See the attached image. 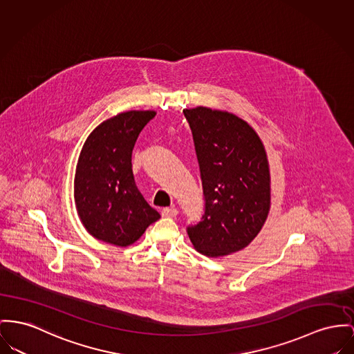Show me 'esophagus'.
I'll return each instance as SVG.
<instances>
[{
  "instance_id": "esophagus-1",
  "label": "esophagus",
  "mask_w": 354,
  "mask_h": 354,
  "mask_svg": "<svg viewBox=\"0 0 354 354\" xmlns=\"http://www.w3.org/2000/svg\"><path fill=\"white\" fill-rule=\"evenodd\" d=\"M177 213H178V211H177L174 207L162 209V216H164V217H176Z\"/></svg>"
}]
</instances>
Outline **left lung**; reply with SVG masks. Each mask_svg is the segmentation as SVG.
I'll use <instances>...</instances> for the list:
<instances>
[{
    "label": "left lung",
    "instance_id": "1",
    "mask_svg": "<svg viewBox=\"0 0 354 354\" xmlns=\"http://www.w3.org/2000/svg\"><path fill=\"white\" fill-rule=\"evenodd\" d=\"M200 166L205 209L187 228L193 247L217 258L247 247L270 212V169L255 130L231 113L184 110Z\"/></svg>",
    "mask_w": 354,
    "mask_h": 354
}]
</instances>
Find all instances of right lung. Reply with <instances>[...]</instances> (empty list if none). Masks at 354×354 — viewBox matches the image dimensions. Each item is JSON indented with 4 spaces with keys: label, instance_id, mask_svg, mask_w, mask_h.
I'll return each mask as SVG.
<instances>
[{
    "label": "right lung",
    "instance_id": "add662e5",
    "mask_svg": "<svg viewBox=\"0 0 354 354\" xmlns=\"http://www.w3.org/2000/svg\"><path fill=\"white\" fill-rule=\"evenodd\" d=\"M156 111H126L102 122L84 142L75 173L73 196L84 228L95 239L127 247L161 216L137 188L131 154Z\"/></svg>",
    "mask_w": 354,
    "mask_h": 354
}]
</instances>
